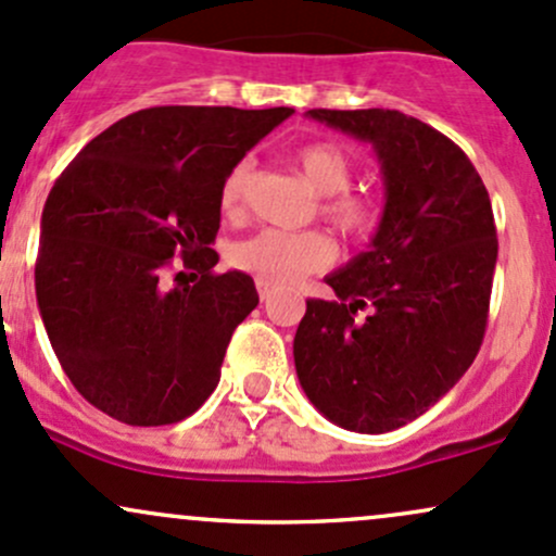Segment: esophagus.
Wrapping results in <instances>:
<instances>
[{
	"instance_id": "1",
	"label": "esophagus",
	"mask_w": 556,
	"mask_h": 556,
	"mask_svg": "<svg viewBox=\"0 0 556 556\" xmlns=\"http://www.w3.org/2000/svg\"><path fill=\"white\" fill-rule=\"evenodd\" d=\"M255 288H258V295H261V301H268V298H271L274 288H271V285L266 282V279H255Z\"/></svg>"
}]
</instances>
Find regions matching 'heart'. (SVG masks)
<instances>
[{"label": "heart", "instance_id": "obj_1", "mask_svg": "<svg viewBox=\"0 0 556 556\" xmlns=\"http://www.w3.org/2000/svg\"><path fill=\"white\" fill-rule=\"evenodd\" d=\"M295 168L303 181L321 198V216L345 237L369 235L377 224V205L364 194L348 192L353 179V163L338 144L316 142L295 152ZM248 161H240L224 176L218 192V208L227 218H240L245 213L250 187ZM229 261L242 271L255 274L271 285H292L306 274L321 271L334 261V245L321 231H285L261 229L245 240L235 242Z\"/></svg>", "mask_w": 556, "mask_h": 556}]
</instances>
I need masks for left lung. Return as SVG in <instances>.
Returning <instances> with one entry per match:
<instances>
[{
	"label": "left lung",
	"instance_id": "8db88e82",
	"mask_svg": "<svg viewBox=\"0 0 556 556\" xmlns=\"http://www.w3.org/2000/svg\"><path fill=\"white\" fill-rule=\"evenodd\" d=\"M369 142L386 208L369 250L325 282L338 301H306L292 343L303 393L338 427L380 435L448 393L485 334L496 224L469 157L399 110H308Z\"/></svg>",
	"mask_w": 556,
	"mask_h": 556
}]
</instances>
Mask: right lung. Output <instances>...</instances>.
<instances>
[{
	"instance_id": "obj_1",
	"label": "right lung",
	"mask_w": 556,
	"mask_h": 556,
	"mask_svg": "<svg viewBox=\"0 0 556 556\" xmlns=\"http://www.w3.org/2000/svg\"><path fill=\"white\" fill-rule=\"evenodd\" d=\"M292 108L166 105L126 115L73 157L41 213L36 303L73 388L113 419L174 425L216 390L245 271L216 274L224 176ZM181 254L190 274L173 277Z\"/></svg>"
}]
</instances>
